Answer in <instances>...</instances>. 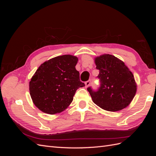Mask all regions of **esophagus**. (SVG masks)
Returning <instances> with one entry per match:
<instances>
[{
	"mask_svg": "<svg viewBox=\"0 0 156 156\" xmlns=\"http://www.w3.org/2000/svg\"><path fill=\"white\" fill-rule=\"evenodd\" d=\"M90 84V81H87L86 83H85V87L87 88Z\"/></svg>",
	"mask_w": 156,
	"mask_h": 156,
	"instance_id": "esophagus-1",
	"label": "esophagus"
}]
</instances>
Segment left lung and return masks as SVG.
I'll use <instances>...</instances> for the list:
<instances>
[{
    "mask_svg": "<svg viewBox=\"0 0 156 156\" xmlns=\"http://www.w3.org/2000/svg\"><path fill=\"white\" fill-rule=\"evenodd\" d=\"M99 70V88L94 90L87 88L92 101L108 111H118L129 105L136 91L135 79L124 62L111 55H103L95 58Z\"/></svg>",
    "mask_w": 156,
    "mask_h": 156,
    "instance_id": "left-lung-1",
    "label": "left lung"
}]
</instances>
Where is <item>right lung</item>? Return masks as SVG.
<instances>
[{"mask_svg": "<svg viewBox=\"0 0 156 156\" xmlns=\"http://www.w3.org/2000/svg\"><path fill=\"white\" fill-rule=\"evenodd\" d=\"M75 56L65 55L42 64L29 83L33 103L42 112L54 115L63 111L72 102L77 90L85 86L75 69Z\"/></svg>", "mask_w": 156, "mask_h": 156, "instance_id": "obj_1", "label": "right lung"}]
</instances>
